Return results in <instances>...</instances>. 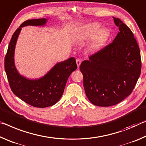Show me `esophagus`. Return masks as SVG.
<instances>
[{
	"label": "esophagus",
	"instance_id": "obj_1",
	"mask_svg": "<svg viewBox=\"0 0 146 146\" xmlns=\"http://www.w3.org/2000/svg\"><path fill=\"white\" fill-rule=\"evenodd\" d=\"M81 63H82V61H81V59H76V64H77L78 68L80 67V64H81Z\"/></svg>",
	"mask_w": 146,
	"mask_h": 146
}]
</instances>
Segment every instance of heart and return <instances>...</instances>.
<instances>
[{"label":"heart","instance_id":"1","mask_svg":"<svg viewBox=\"0 0 146 146\" xmlns=\"http://www.w3.org/2000/svg\"><path fill=\"white\" fill-rule=\"evenodd\" d=\"M100 29V24L90 23L85 26L83 30L82 39H90L92 37L90 48L93 51L98 50L106 44L109 37V32L106 29Z\"/></svg>","mask_w":146,"mask_h":146}]
</instances>
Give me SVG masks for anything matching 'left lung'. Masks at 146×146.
Returning <instances> with one entry per match:
<instances>
[{"instance_id": "1", "label": "left lung", "mask_w": 146, "mask_h": 146, "mask_svg": "<svg viewBox=\"0 0 146 146\" xmlns=\"http://www.w3.org/2000/svg\"><path fill=\"white\" fill-rule=\"evenodd\" d=\"M113 19L119 28L113 42L80 66L87 97L100 107L114 106L130 95L142 67L140 48L133 32L120 19Z\"/></svg>"}]
</instances>
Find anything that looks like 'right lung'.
I'll list each match as a JSON object with an SVG mask.
<instances>
[{"instance_id": "right-lung-1", "label": "right lung", "mask_w": 146, "mask_h": 146, "mask_svg": "<svg viewBox=\"0 0 146 146\" xmlns=\"http://www.w3.org/2000/svg\"><path fill=\"white\" fill-rule=\"evenodd\" d=\"M45 18L30 19L21 24L12 35L4 59V68L13 94L30 106L44 108L52 106L63 95L68 78L77 68L74 57L55 64L48 72L39 79L30 80L18 72L14 62L17 40L21 28L26 26H44Z\"/></svg>"}]
</instances>
